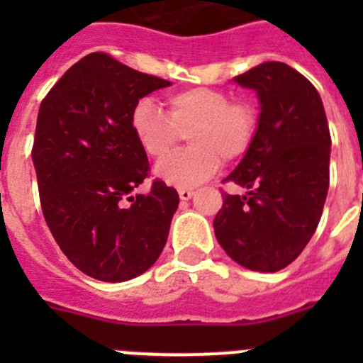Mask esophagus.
<instances>
[{
	"mask_svg": "<svg viewBox=\"0 0 363 363\" xmlns=\"http://www.w3.org/2000/svg\"><path fill=\"white\" fill-rule=\"evenodd\" d=\"M178 194H179V200H191L192 196H194V191H192V189H179L178 191Z\"/></svg>",
	"mask_w": 363,
	"mask_h": 363,
	"instance_id": "1",
	"label": "esophagus"
}]
</instances>
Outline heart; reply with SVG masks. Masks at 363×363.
Instances as JSON below:
<instances>
[{"label":"heart","mask_w":363,"mask_h":363,"mask_svg":"<svg viewBox=\"0 0 363 363\" xmlns=\"http://www.w3.org/2000/svg\"><path fill=\"white\" fill-rule=\"evenodd\" d=\"M169 114L150 98H142L130 112V127L149 156L162 158L187 133L191 147L162 160L154 174L176 189L203 184L220 169L221 158H242L255 143L258 111L251 101H230L229 92L192 86L167 96Z\"/></svg>","instance_id":"1"}]
</instances>
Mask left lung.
<instances>
[{"mask_svg": "<svg viewBox=\"0 0 363 363\" xmlns=\"http://www.w3.org/2000/svg\"><path fill=\"white\" fill-rule=\"evenodd\" d=\"M258 96L255 143L223 182L214 234L242 267L277 272L300 256L318 227L329 189L331 134L313 83L281 62H265L233 78Z\"/></svg>", "mask_w": 363, "mask_h": 363, "instance_id": "left-lung-1", "label": "left lung"}]
</instances>
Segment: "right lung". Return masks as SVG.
Returning a JSON list of instances; mask_svg holds the SVG:
<instances>
[{
  "instance_id": "add662e5",
  "label": "right lung",
  "mask_w": 363,
  "mask_h": 363,
  "mask_svg": "<svg viewBox=\"0 0 363 363\" xmlns=\"http://www.w3.org/2000/svg\"><path fill=\"white\" fill-rule=\"evenodd\" d=\"M169 85L92 52L41 101L32 149L41 209L63 255L86 277L133 280L165 247L179 196L160 179L149 194L133 196L149 174V160L130 112Z\"/></svg>"
}]
</instances>
